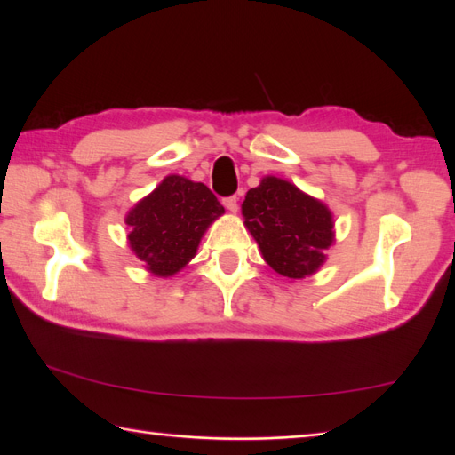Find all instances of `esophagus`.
Returning a JSON list of instances; mask_svg holds the SVG:
<instances>
[{"label": "esophagus", "mask_w": 455, "mask_h": 455, "mask_svg": "<svg viewBox=\"0 0 455 455\" xmlns=\"http://www.w3.org/2000/svg\"><path fill=\"white\" fill-rule=\"evenodd\" d=\"M224 205H226V209H229L231 212H237V209H239V197H237V196H228V197H224Z\"/></svg>", "instance_id": "obj_1"}]
</instances>
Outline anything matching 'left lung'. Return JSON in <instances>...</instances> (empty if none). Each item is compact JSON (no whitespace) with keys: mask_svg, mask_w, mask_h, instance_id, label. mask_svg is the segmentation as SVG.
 Returning a JSON list of instances; mask_svg holds the SVG:
<instances>
[{"mask_svg":"<svg viewBox=\"0 0 455 455\" xmlns=\"http://www.w3.org/2000/svg\"><path fill=\"white\" fill-rule=\"evenodd\" d=\"M243 214L265 261L285 278H304L323 265L332 244V214L317 199L278 177L246 194Z\"/></svg>","mask_w":455,"mask_h":455,"instance_id":"1","label":"left lung"}]
</instances>
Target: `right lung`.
<instances>
[{
	"label": "right lung",
	"mask_w": 455,
	"mask_h": 455,
	"mask_svg": "<svg viewBox=\"0 0 455 455\" xmlns=\"http://www.w3.org/2000/svg\"><path fill=\"white\" fill-rule=\"evenodd\" d=\"M224 212L204 185L170 175L126 216L129 243L156 276H172L194 256L207 226Z\"/></svg>",
	"instance_id": "add662e5"
}]
</instances>
